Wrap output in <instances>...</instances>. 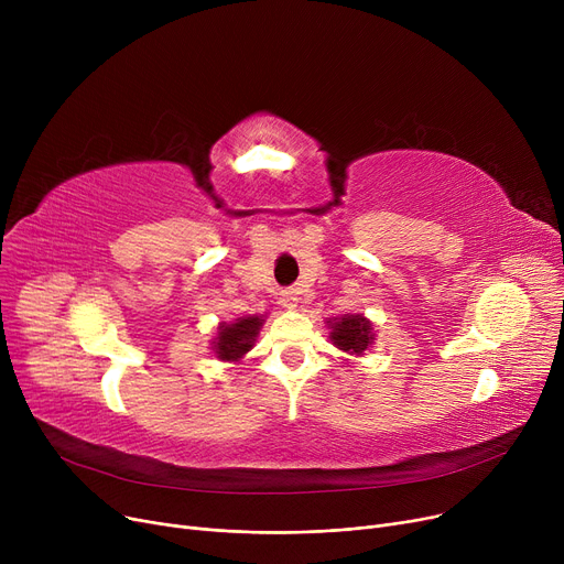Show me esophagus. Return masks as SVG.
Segmentation results:
<instances>
[{"label":"esophagus","instance_id":"1","mask_svg":"<svg viewBox=\"0 0 564 564\" xmlns=\"http://www.w3.org/2000/svg\"><path fill=\"white\" fill-rule=\"evenodd\" d=\"M279 302H281V306H283V308L292 311V308H297L300 294H297V290H283V292H281V297H279Z\"/></svg>","mask_w":564,"mask_h":564}]
</instances>
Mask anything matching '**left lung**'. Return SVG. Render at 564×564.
I'll list each match as a JSON object with an SVG mask.
<instances>
[{
    "mask_svg": "<svg viewBox=\"0 0 564 564\" xmlns=\"http://www.w3.org/2000/svg\"><path fill=\"white\" fill-rule=\"evenodd\" d=\"M329 340L349 357H364L368 347L375 343V324L364 313H347L340 317L327 319Z\"/></svg>",
    "mask_w": 564,
    "mask_h": 564,
    "instance_id": "1",
    "label": "left lung"
}]
</instances>
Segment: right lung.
<instances>
[{"label": "right lung", "instance_id": "right-lung-1", "mask_svg": "<svg viewBox=\"0 0 564 564\" xmlns=\"http://www.w3.org/2000/svg\"><path fill=\"white\" fill-rule=\"evenodd\" d=\"M267 315H247L232 322H219L217 334L213 338L215 357L224 364H237L247 357V351L253 349L256 338L262 329Z\"/></svg>", "mask_w": 564, "mask_h": 564}]
</instances>
